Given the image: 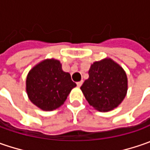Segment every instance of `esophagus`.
I'll return each mask as SVG.
<instances>
[{
	"instance_id": "obj_1",
	"label": "esophagus",
	"mask_w": 150,
	"mask_h": 150,
	"mask_svg": "<svg viewBox=\"0 0 150 150\" xmlns=\"http://www.w3.org/2000/svg\"><path fill=\"white\" fill-rule=\"evenodd\" d=\"M83 80H82V81H80V82H78V83H77L78 87H81V86H82V84H83Z\"/></svg>"
}]
</instances>
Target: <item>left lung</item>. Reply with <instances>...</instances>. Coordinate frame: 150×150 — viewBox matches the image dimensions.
Wrapping results in <instances>:
<instances>
[{
	"label": "left lung",
	"instance_id": "1",
	"mask_svg": "<svg viewBox=\"0 0 150 150\" xmlns=\"http://www.w3.org/2000/svg\"><path fill=\"white\" fill-rule=\"evenodd\" d=\"M89 78L81 86L87 101L98 111L118 107L127 93L128 80L124 69L111 59L95 62L88 71Z\"/></svg>",
	"mask_w": 150,
	"mask_h": 150
}]
</instances>
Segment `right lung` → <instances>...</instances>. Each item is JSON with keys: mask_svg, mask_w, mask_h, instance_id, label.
<instances>
[{"mask_svg": "<svg viewBox=\"0 0 150 150\" xmlns=\"http://www.w3.org/2000/svg\"><path fill=\"white\" fill-rule=\"evenodd\" d=\"M76 87L68 72L62 69L60 62L48 59L34 67L26 78V92L30 100L42 110H53L66 101Z\"/></svg>", "mask_w": 150, "mask_h": 150, "instance_id": "add662e5", "label": "right lung"}]
</instances>
